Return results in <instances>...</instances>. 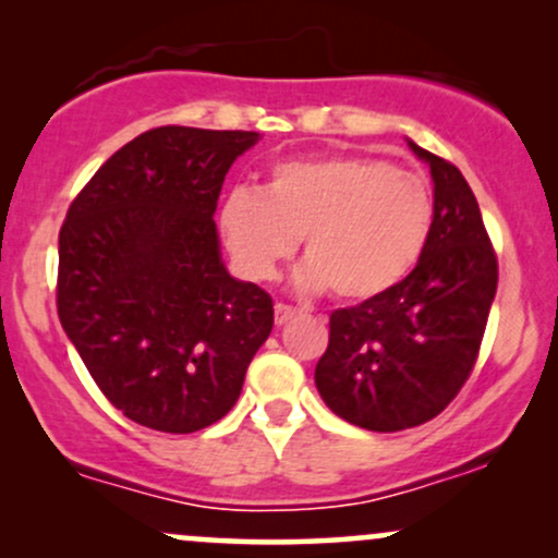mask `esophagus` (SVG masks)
<instances>
[{
    "label": "esophagus",
    "mask_w": 558,
    "mask_h": 558,
    "mask_svg": "<svg viewBox=\"0 0 558 558\" xmlns=\"http://www.w3.org/2000/svg\"><path fill=\"white\" fill-rule=\"evenodd\" d=\"M293 317H296V310H293V306L283 304V301H280V304H275V323L286 325L288 319H293Z\"/></svg>",
    "instance_id": "esophagus-1"
}]
</instances>
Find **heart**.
I'll use <instances>...</instances> for the list:
<instances>
[{
    "label": "heart",
    "instance_id": "1",
    "mask_svg": "<svg viewBox=\"0 0 558 558\" xmlns=\"http://www.w3.org/2000/svg\"><path fill=\"white\" fill-rule=\"evenodd\" d=\"M433 215L430 185L417 172L380 157L328 155L283 159L267 170L262 191H230L220 230L252 278H270L301 239V286L369 301L414 270Z\"/></svg>",
    "mask_w": 558,
    "mask_h": 558
}]
</instances>
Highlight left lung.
I'll list each match as a JSON object with an SVG mask.
<instances>
[{"instance_id": "obj_1", "label": "left lung", "mask_w": 558, "mask_h": 558, "mask_svg": "<svg viewBox=\"0 0 558 558\" xmlns=\"http://www.w3.org/2000/svg\"><path fill=\"white\" fill-rule=\"evenodd\" d=\"M430 165L433 233L412 272L383 296L330 315L315 383L338 417L396 433L438 417L475 367L498 286V259L470 183L444 157Z\"/></svg>"}]
</instances>
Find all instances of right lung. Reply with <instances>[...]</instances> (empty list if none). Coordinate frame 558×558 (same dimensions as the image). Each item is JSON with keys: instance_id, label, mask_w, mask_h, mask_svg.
<instances>
[{"instance_id": "obj_1", "label": "right lung", "mask_w": 558, "mask_h": 558, "mask_svg": "<svg viewBox=\"0 0 558 558\" xmlns=\"http://www.w3.org/2000/svg\"><path fill=\"white\" fill-rule=\"evenodd\" d=\"M254 131L162 125L94 172L60 228L57 315L114 409L196 433L239 401L272 299L230 278L215 209Z\"/></svg>"}]
</instances>
